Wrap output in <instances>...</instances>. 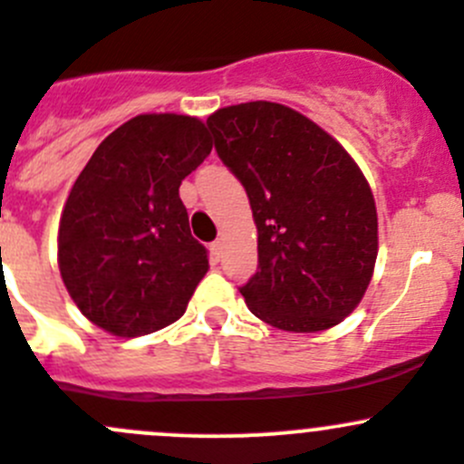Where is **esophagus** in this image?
Instances as JSON below:
<instances>
[{
    "instance_id": "34e87169",
    "label": "esophagus",
    "mask_w": 464,
    "mask_h": 464,
    "mask_svg": "<svg viewBox=\"0 0 464 464\" xmlns=\"http://www.w3.org/2000/svg\"><path fill=\"white\" fill-rule=\"evenodd\" d=\"M209 252H212L214 261L221 259V255H223V241H221V238H217V241H214L212 246H209Z\"/></svg>"
}]
</instances>
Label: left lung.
Segmentation results:
<instances>
[{
	"instance_id": "left-lung-1",
	"label": "left lung",
	"mask_w": 464,
	"mask_h": 464,
	"mask_svg": "<svg viewBox=\"0 0 464 464\" xmlns=\"http://www.w3.org/2000/svg\"><path fill=\"white\" fill-rule=\"evenodd\" d=\"M214 149L246 189L259 266L238 293L284 332L334 327L356 309L377 261V208L345 149L304 114L268 101L208 119Z\"/></svg>"
}]
</instances>
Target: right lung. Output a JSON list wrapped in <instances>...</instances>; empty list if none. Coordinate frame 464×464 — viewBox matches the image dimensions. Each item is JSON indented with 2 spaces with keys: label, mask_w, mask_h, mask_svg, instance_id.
Wrapping results in <instances>:
<instances>
[{
  "label": "right lung",
  "mask_w": 464,
  "mask_h": 464,
  "mask_svg": "<svg viewBox=\"0 0 464 464\" xmlns=\"http://www.w3.org/2000/svg\"><path fill=\"white\" fill-rule=\"evenodd\" d=\"M212 153L200 119L140 114L110 132L70 191L58 266L85 318L114 336L176 323L208 273L180 182Z\"/></svg>",
  "instance_id": "1"
}]
</instances>
